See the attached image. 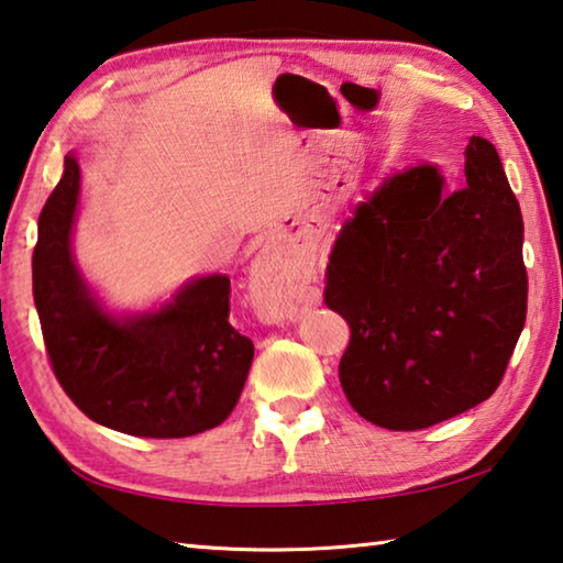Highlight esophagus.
Here are the masks:
<instances>
[{"instance_id": "obj_1", "label": "esophagus", "mask_w": 563, "mask_h": 563, "mask_svg": "<svg viewBox=\"0 0 563 563\" xmlns=\"http://www.w3.org/2000/svg\"><path fill=\"white\" fill-rule=\"evenodd\" d=\"M253 292V308L258 318L265 322H280V320H298L300 318V302L292 298L288 285L275 278H255L251 285Z\"/></svg>"}]
</instances>
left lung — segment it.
I'll return each mask as SVG.
<instances>
[{"mask_svg": "<svg viewBox=\"0 0 563 563\" xmlns=\"http://www.w3.org/2000/svg\"><path fill=\"white\" fill-rule=\"evenodd\" d=\"M464 176L454 194L430 164L387 176L330 253L325 305L350 325L342 393L387 430L489 399L527 320L523 221L487 139H470Z\"/></svg>", "mask_w": 563, "mask_h": 563, "instance_id": "obj_1", "label": "left lung"}]
</instances>
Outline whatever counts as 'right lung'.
<instances>
[{"instance_id": "1", "label": "right lung", "mask_w": 563, "mask_h": 563, "mask_svg": "<svg viewBox=\"0 0 563 563\" xmlns=\"http://www.w3.org/2000/svg\"><path fill=\"white\" fill-rule=\"evenodd\" d=\"M79 178L69 154L32 255L34 305L56 379L109 430L156 440L213 430L233 412L253 362L251 338L228 322L231 280L208 275L154 312L109 316L71 255Z\"/></svg>"}]
</instances>
